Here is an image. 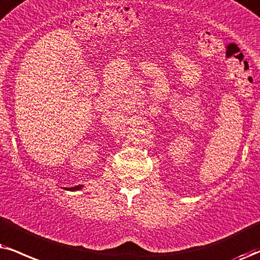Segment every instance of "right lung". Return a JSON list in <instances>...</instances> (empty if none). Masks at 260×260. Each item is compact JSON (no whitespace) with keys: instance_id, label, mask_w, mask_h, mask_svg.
Returning <instances> with one entry per match:
<instances>
[{"instance_id":"1","label":"right lung","mask_w":260,"mask_h":260,"mask_svg":"<svg viewBox=\"0 0 260 260\" xmlns=\"http://www.w3.org/2000/svg\"><path fill=\"white\" fill-rule=\"evenodd\" d=\"M84 187V185H76V187H71V188H63L65 190H71V191H77V190H81V189Z\"/></svg>"}]
</instances>
